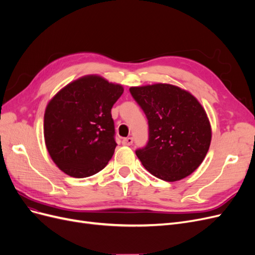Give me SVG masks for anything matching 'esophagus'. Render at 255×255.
Returning <instances> with one entry per match:
<instances>
[{"mask_svg":"<svg viewBox=\"0 0 255 255\" xmlns=\"http://www.w3.org/2000/svg\"><path fill=\"white\" fill-rule=\"evenodd\" d=\"M132 143H133V138H132V137H125V138H123V144H124V145L129 146V145H131Z\"/></svg>","mask_w":255,"mask_h":255,"instance_id":"esophagus-1","label":"esophagus"}]
</instances>
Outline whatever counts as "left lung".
<instances>
[{"mask_svg":"<svg viewBox=\"0 0 255 255\" xmlns=\"http://www.w3.org/2000/svg\"><path fill=\"white\" fill-rule=\"evenodd\" d=\"M129 91L148 120V142L135 150L144 167L168 182L191 175L211 144V126L202 106L191 93L166 84Z\"/></svg>","mask_w":255,"mask_h":255,"instance_id":"8db88e82","label":"left lung"}]
</instances>
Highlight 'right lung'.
<instances>
[{
	"label": "right lung",
	"instance_id": "obj_1",
	"mask_svg": "<svg viewBox=\"0 0 255 255\" xmlns=\"http://www.w3.org/2000/svg\"><path fill=\"white\" fill-rule=\"evenodd\" d=\"M123 92L122 86L90 75L69 84L48 103L45 145L65 174L90 177L111 160L118 145L111 109Z\"/></svg>",
	"mask_w": 255,
	"mask_h": 255
}]
</instances>
